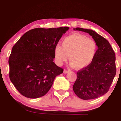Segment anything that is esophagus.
Listing matches in <instances>:
<instances>
[{
    "instance_id": "34e87169",
    "label": "esophagus",
    "mask_w": 121,
    "mask_h": 121,
    "mask_svg": "<svg viewBox=\"0 0 121 121\" xmlns=\"http://www.w3.org/2000/svg\"><path fill=\"white\" fill-rule=\"evenodd\" d=\"M69 72H70V70H67V69H64V73H65V74L68 73Z\"/></svg>"
}]
</instances>
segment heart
<instances>
[{"label":"heart","instance_id":"obj_1","mask_svg":"<svg viewBox=\"0 0 121 121\" xmlns=\"http://www.w3.org/2000/svg\"><path fill=\"white\" fill-rule=\"evenodd\" d=\"M97 51L96 43L84 35L72 34L65 37L62 46L57 45L53 49L56 64L61 65L68 59L70 65L77 69H83L93 61Z\"/></svg>","mask_w":121,"mask_h":121}]
</instances>
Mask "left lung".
<instances>
[{
	"mask_svg": "<svg viewBox=\"0 0 121 121\" xmlns=\"http://www.w3.org/2000/svg\"><path fill=\"white\" fill-rule=\"evenodd\" d=\"M89 34L96 43L98 49L89 65L77 72L73 89L77 97L84 100L98 98L109 91L116 74V55L109 41L94 30L76 28Z\"/></svg>",
	"mask_w": 121,
	"mask_h": 121,
	"instance_id": "1",
	"label": "left lung"
}]
</instances>
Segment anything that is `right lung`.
<instances>
[{
	"label": "right lung",
	"instance_id": "add662e5",
	"mask_svg": "<svg viewBox=\"0 0 121 121\" xmlns=\"http://www.w3.org/2000/svg\"><path fill=\"white\" fill-rule=\"evenodd\" d=\"M69 27L37 28L23 35L12 47L9 78L21 94L30 98L45 95L63 69L53 62V49Z\"/></svg>",
	"mask_w": 121,
	"mask_h": 121
}]
</instances>
